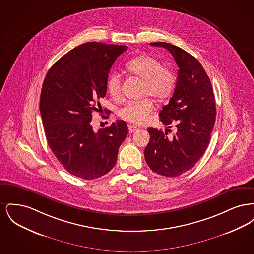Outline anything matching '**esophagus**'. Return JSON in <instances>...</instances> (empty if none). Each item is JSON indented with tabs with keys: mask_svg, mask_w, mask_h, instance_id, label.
I'll return each mask as SVG.
<instances>
[{
	"mask_svg": "<svg viewBox=\"0 0 254 254\" xmlns=\"http://www.w3.org/2000/svg\"><path fill=\"white\" fill-rule=\"evenodd\" d=\"M128 130H129V133L135 132L137 130V127L133 125H130V126H128Z\"/></svg>",
	"mask_w": 254,
	"mask_h": 254,
	"instance_id": "34e87169",
	"label": "esophagus"
}]
</instances>
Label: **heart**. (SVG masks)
<instances>
[{"instance_id": "b5f03b06", "label": "heart", "mask_w": 254, "mask_h": 254, "mask_svg": "<svg viewBox=\"0 0 254 254\" xmlns=\"http://www.w3.org/2000/svg\"><path fill=\"white\" fill-rule=\"evenodd\" d=\"M127 70L135 77L143 80L142 96H151L158 101L167 99L171 95L175 87V76L169 68L163 66L160 61L148 56L141 55L126 64ZM107 87L110 96L118 99L121 96L122 77L119 73L109 75ZM153 109V104L149 99L141 101H129L118 110L119 116L134 124L145 123Z\"/></svg>"}]
</instances>
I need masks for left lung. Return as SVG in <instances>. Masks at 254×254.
Here are the masks:
<instances>
[{"mask_svg": "<svg viewBox=\"0 0 254 254\" xmlns=\"http://www.w3.org/2000/svg\"><path fill=\"white\" fill-rule=\"evenodd\" d=\"M150 46L168 49L179 68L174 93L159 113L161 122L168 128L175 124L177 131L169 138V129L149 127L145 162L158 174L176 177L192 169L205 153L216 118L215 99L210 80L195 57L169 43Z\"/></svg>", "mask_w": 254, "mask_h": 254, "instance_id": "1", "label": "left lung"}]
</instances>
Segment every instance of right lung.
<instances>
[{
	"label": "right lung",
	"mask_w": 254,
	"mask_h": 254,
	"mask_svg": "<svg viewBox=\"0 0 254 254\" xmlns=\"http://www.w3.org/2000/svg\"><path fill=\"white\" fill-rule=\"evenodd\" d=\"M127 46L89 42L64 54L47 74L40 112L49 147L61 165L76 177L92 180L116 164L127 135V123L117 120L93 130L92 112L106 96L109 70ZM108 111V110H105Z\"/></svg>",
	"instance_id": "add662e5"
}]
</instances>
